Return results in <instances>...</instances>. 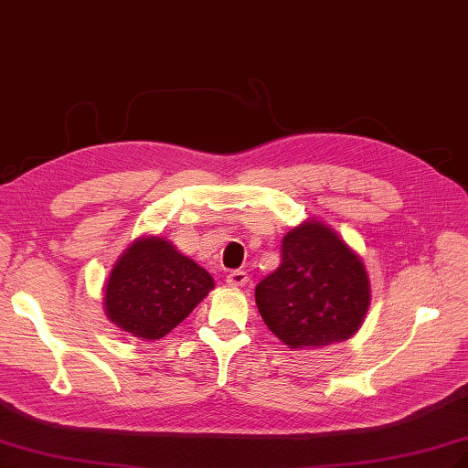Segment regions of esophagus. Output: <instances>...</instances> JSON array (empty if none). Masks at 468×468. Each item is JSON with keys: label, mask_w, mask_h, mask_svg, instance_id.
<instances>
[{"label": "esophagus", "mask_w": 468, "mask_h": 468, "mask_svg": "<svg viewBox=\"0 0 468 468\" xmlns=\"http://www.w3.org/2000/svg\"><path fill=\"white\" fill-rule=\"evenodd\" d=\"M249 282V274L245 271H233L227 274V284L229 286H237V289H241Z\"/></svg>", "instance_id": "1"}]
</instances>
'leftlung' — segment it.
Instances as JSON below:
<instances>
[{"instance_id":"obj_1","label":"left lung","mask_w":468,"mask_h":468,"mask_svg":"<svg viewBox=\"0 0 468 468\" xmlns=\"http://www.w3.org/2000/svg\"><path fill=\"white\" fill-rule=\"evenodd\" d=\"M269 330L291 350L346 342L362 326L371 284L362 257L318 219H306L282 239L281 267L255 289Z\"/></svg>"}]
</instances>
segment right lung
I'll use <instances>...</instances> for the list:
<instances>
[{
	"mask_svg": "<svg viewBox=\"0 0 468 468\" xmlns=\"http://www.w3.org/2000/svg\"><path fill=\"white\" fill-rule=\"evenodd\" d=\"M213 286L211 274L170 239L142 235L114 262L102 304L118 330L154 342L184 322Z\"/></svg>",
	"mask_w": 468,
	"mask_h": 468,
	"instance_id": "right-lung-1",
	"label": "right lung"
}]
</instances>
